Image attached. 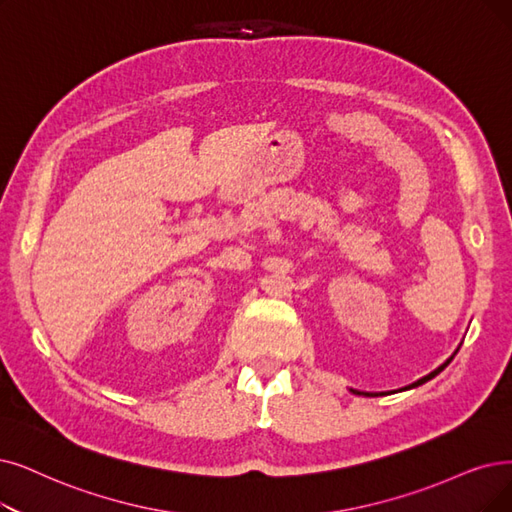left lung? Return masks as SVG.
<instances>
[{"label":"left lung","instance_id":"8db88e82","mask_svg":"<svg viewBox=\"0 0 512 512\" xmlns=\"http://www.w3.org/2000/svg\"><path fill=\"white\" fill-rule=\"evenodd\" d=\"M449 361H452V357H449V359H447V361H445V363H443L441 367H437V370H435V372H431V374H428V376L420 378L418 382H414V384H410V386H405V388H414V386H420V384H424L426 380H431V378H435V376H437V374H439V372L443 370V367H447V365H449ZM353 393H357V391H353ZM359 395H367V393H359ZM367 397H370V395H367Z\"/></svg>","mask_w":512,"mask_h":512}]
</instances>
